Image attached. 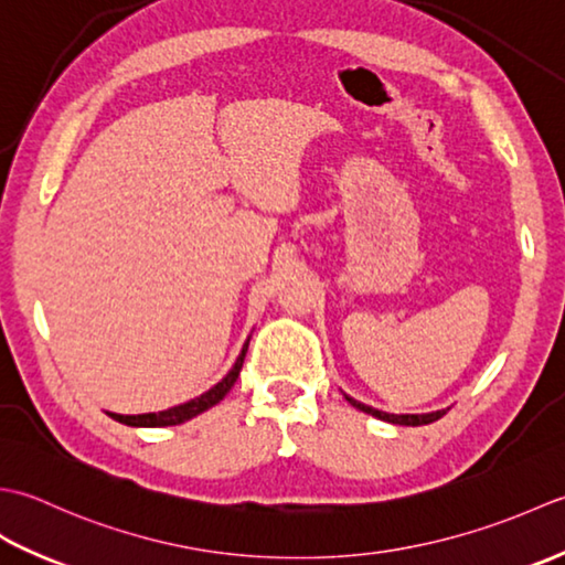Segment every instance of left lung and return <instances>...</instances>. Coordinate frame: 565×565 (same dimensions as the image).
<instances>
[{
  "label": "left lung",
  "mask_w": 565,
  "mask_h": 565,
  "mask_svg": "<svg viewBox=\"0 0 565 565\" xmlns=\"http://www.w3.org/2000/svg\"><path fill=\"white\" fill-rule=\"evenodd\" d=\"M347 399L351 402L355 409H361L365 414H373V417L383 419V422H390V424H405V427H422V424H431L436 419H441L444 414H446V409H436V412H429V414H387V412H380V409L367 407V405H363V402H355L349 395H347Z\"/></svg>",
  "instance_id": "8db88e82"
}]
</instances>
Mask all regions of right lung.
Instances as JSON below:
<instances>
[{
    "label": "right lung",
    "mask_w": 565,
    "mask_h": 565,
    "mask_svg": "<svg viewBox=\"0 0 565 565\" xmlns=\"http://www.w3.org/2000/svg\"><path fill=\"white\" fill-rule=\"evenodd\" d=\"M246 351H248V341L244 343V349H241L234 367L224 375L222 383H216L212 390H206L204 395L185 402V405L170 407V409H163V412H148V414H114V412H109V417L126 424V427H175V424H182V422H188L192 417H198V414H202L204 409H210V407L216 405V402H222L228 390L234 387L236 377L241 373V365H244Z\"/></svg>",
    "instance_id": "1"
}]
</instances>
